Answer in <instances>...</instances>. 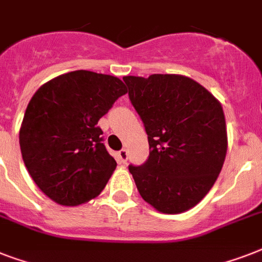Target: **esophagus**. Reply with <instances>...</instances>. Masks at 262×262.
<instances>
[{
    "label": "esophagus",
    "mask_w": 262,
    "mask_h": 262,
    "mask_svg": "<svg viewBox=\"0 0 262 262\" xmlns=\"http://www.w3.org/2000/svg\"><path fill=\"white\" fill-rule=\"evenodd\" d=\"M117 158H118L119 163H126V162H127V151H126V149H121V151L117 154Z\"/></svg>",
    "instance_id": "obj_1"
}]
</instances>
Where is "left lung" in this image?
<instances>
[{"instance_id": "obj_1", "label": "left lung", "mask_w": 262, "mask_h": 262, "mask_svg": "<svg viewBox=\"0 0 262 262\" xmlns=\"http://www.w3.org/2000/svg\"><path fill=\"white\" fill-rule=\"evenodd\" d=\"M149 144L144 164L129 166L144 201L168 215L201 201L227 154L223 107L201 84L181 75L125 76Z\"/></svg>"}]
</instances>
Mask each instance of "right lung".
<instances>
[{
    "label": "right lung",
    "instance_id": "right-lung-1",
    "mask_svg": "<svg viewBox=\"0 0 262 262\" xmlns=\"http://www.w3.org/2000/svg\"><path fill=\"white\" fill-rule=\"evenodd\" d=\"M125 84L114 76L75 71L57 76L31 98L20 127V149L31 178L59 205L95 199L117 167L98 121Z\"/></svg>",
    "mask_w": 262,
    "mask_h": 262
}]
</instances>
